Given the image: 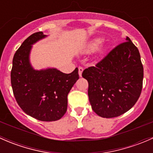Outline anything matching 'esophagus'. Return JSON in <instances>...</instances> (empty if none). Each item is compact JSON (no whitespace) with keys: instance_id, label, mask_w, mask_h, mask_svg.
I'll return each instance as SVG.
<instances>
[{"instance_id":"obj_1","label":"esophagus","mask_w":153,"mask_h":153,"mask_svg":"<svg viewBox=\"0 0 153 153\" xmlns=\"http://www.w3.org/2000/svg\"><path fill=\"white\" fill-rule=\"evenodd\" d=\"M84 71V69L82 67H79L78 68V74H79V76L81 77L82 76V72Z\"/></svg>"}]
</instances>
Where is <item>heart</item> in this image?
I'll return each mask as SVG.
<instances>
[{"label":"heart","mask_w":153,"mask_h":153,"mask_svg":"<svg viewBox=\"0 0 153 153\" xmlns=\"http://www.w3.org/2000/svg\"><path fill=\"white\" fill-rule=\"evenodd\" d=\"M102 43V39L99 38H94L92 41H89V43L86 45V49L87 52H94L96 49H98V48L100 47V45Z\"/></svg>","instance_id":"heart-1"}]
</instances>
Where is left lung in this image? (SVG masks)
<instances>
[{"mask_svg":"<svg viewBox=\"0 0 153 153\" xmlns=\"http://www.w3.org/2000/svg\"><path fill=\"white\" fill-rule=\"evenodd\" d=\"M92 109L102 118H115L131 109L141 95L143 68L139 51L126 37L95 67L84 69Z\"/></svg>","mask_w":153,"mask_h":153,"instance_id":"1","label":"left lung"}]
</instances>
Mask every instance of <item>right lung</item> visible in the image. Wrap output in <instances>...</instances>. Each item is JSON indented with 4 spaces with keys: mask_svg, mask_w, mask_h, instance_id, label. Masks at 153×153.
Segmentation results:
<instances>
[{
    "mask_svg": "<svg viewBox=\"0 0 153 153\" xmlns=\"http://www.w3.org/2000/svg\"><path fill=\"white\" fill-rule=\"evenodd\" d=\"M42 32L28 37L16 51L12 60L11 84L17 103L24 112L39 121H54L67 109V95L79 78L78 69L69 74L55 68L37 70L29 55L32 45L46 38Z\"/></svg>",
    "mask_w": 153,
    "mask_h": 153,
    "instance_id": "right-lung-1",
    "label": "right lung"
}]
</instances>
